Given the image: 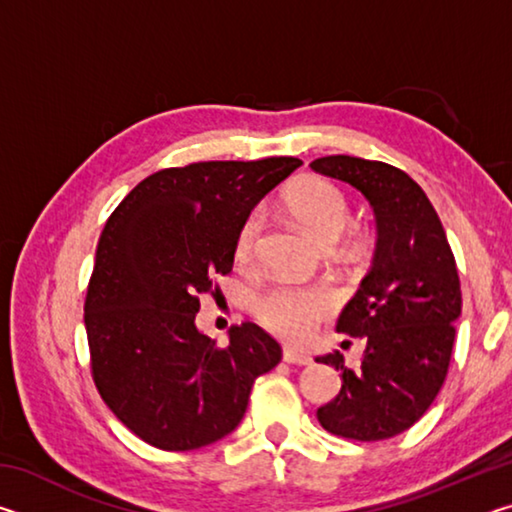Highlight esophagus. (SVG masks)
<instances>
[{
  "label": "esophagus",
  "instance_id": "obj_1",
  "mask_svg": "<svg viewBox=\"0 0 512 512\" xmlns=\"http://www.w3.org/2000/svg\"><path fill=\"white\" fill-rule=\"evenodd\" d=\"M282 359L287 363H298V366H309V363H311L309 354L302 352V350H296V348H284Z\"/></svg>",
  "mask_w": 512,
  "mask_h": 512
}]
</instances>
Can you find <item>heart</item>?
<instances>
[{
  "mask_svg": "<svg viewBox=\"0 0 512 512\" xmlns=\"http://www.w3.org/2000/svg\"><path fill=\"white\" fill-rule=\"evenodd\" d=\"M289 214L320 246H332L350 219L348 198L336 185L323 178H305L289 189L284 198ZM264 212L255 207L241 221L235 237V259L246 266L255 259L262 235ZM253 311L259 323L289 341H305L323 318L334 311V298L320 287H273L255 300Z\"/></svg>",
  "mask_w": 512,
  "mask_h": 512,
  "instance_id": "1",
  "label": "heart"
}]
</instances>
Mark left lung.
<instances>
[{
    "instance_id": "obj_1",
    "label": "left lung",
    "mask_w": 512,
    "mask_h": 512,
    "mask_svg": "<svg viewBox=\"0 0 512 512\" xmlns=\"http://www.w3.org/2000/svg\"><path fill=\"white\" fill-rule=\"evenodd\" d=\"M311 169L359 189L377 225L370 271L336 323V332L366 336V354L357 370L341 352L316 357L343 379L341 393L318 409V422L363 443L393 438L422 418L445 384L461 316L454 253L409 173L352 155L318 158Z\"/></svg>"
}]
</instances>
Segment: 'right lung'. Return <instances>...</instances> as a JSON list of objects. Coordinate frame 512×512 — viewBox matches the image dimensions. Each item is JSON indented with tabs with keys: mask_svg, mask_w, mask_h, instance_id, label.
I'll use <instances>...</instances> for the list:
<instances>
[{
	"mask_svg": "<svg viewBox=\"0 0 512 512\" xmlns=\"http://www.w3.org/2000/svg\"><path fill=\"white\" fill-rule=\"evenodd\" d=\"M298 158L194 162L144 178L101 232L85 296L92 377L137 438L167 452L237 429L255 379L282 348L255 323L230 341L198 332V296L228 275L246 214L300 167Z\"/></svg>",
	"mask_w": 512,
	"mask_h": 512,
	"instance_id": "1",
	"label": "right lung"
}]
</instances>
